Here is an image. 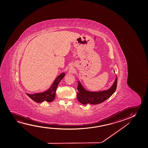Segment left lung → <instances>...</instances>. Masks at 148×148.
<instances>
[{"instance_id": "obj_1", "label": "left lung", "mask_w": 148, "mask_h": 148, "mask_svg": "<svg viewBox=\"0 0 148 148\" xmlns=\"http://www.w3.org/2000/svg\"><path fill=\"white\" fill-rule=\"evenodd\" d=\"M114 72L115 73V70ZM77 82L78 92L77 97L78 101L83 105H86L87 103L95 105L105 101L114 93L117 87V78L116 76L115 80L113 85L109 89L99 91L88 90L83 87L80 81L78 80Z\"/></svg>"}]
</instances>
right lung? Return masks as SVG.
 Segmentation results:
<instances>
[{
  "instance_id": "right-lung-1",
  "label": "right lung",
  "mask_w": 148,
  "mask_h": 148,
  "mask_svg": "<svg viewBox=\"0 0 148 148\" xmlns=\"http://www.w3.org/2000/svg\"><path fill=\"white\" fill-rule=\"evenodd\" d=\"M65 75L66 74L65 72H63L60 74L55 79L50 87L46 91L40 93H35L33 94L27 93V95L34 101L38 103H40L44 101L47 102L53 101L56 97V91L57 89V86L60 82L62 80V79L65 77Z\"/></svg>"
}]
</instances>
